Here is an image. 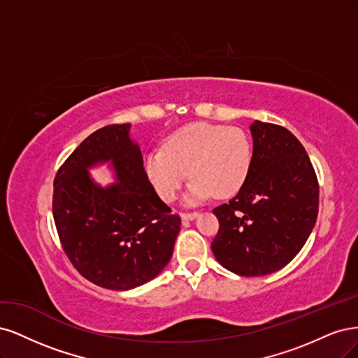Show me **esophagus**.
<instances>
[{
  "label": "esophagus",
  "instance_id": "esophagus-1",
  "mask_svg": "<svg viewBox=\"0 0 358 358\" xmlns=\"http://www.w3.org/2000/svg\"><path fill=\"white\" fill-rule=\"evenodd\" d=\"M199 215V213L198 211H192V213H182L181 214V218L182 220H194L196 217Z\"/></svg>",
  "mask_w": 358,
  "mask_h": 358
}]
</instances>
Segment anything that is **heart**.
<instances>
[{
  "label": "heart",
  "instance_id": "heart-1",
  "mask_svg": "<svg viewBox=\"0 0 358 358\" xmlns=\"http://www.w3.org/2000/svg\"><path fill=\"white\" fill-rule=\"evenodd\" d=\"M252 165L247 134L234 126L192 123L172 132L164 148L144 157V169L159 198L171 202L187 174L192 178L186 201L194 203L210 196L226 199L244 186Z\"/></svg>",
  "mask_w": 358,
  "mask_h": 358
}]
</instances>
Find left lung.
<instances>
[{"instance_id":"obj_1","label":"left lung","mask_w":358,"mask_h":358,"mask_svg":"<svg viewBox=\"0 0 358 358\" xmlns=\"http://www.w3.org/2000/svg\"><path fill=\"white\" fill-rule=\"evenodd\" d=\"M252 165L234 199L213 210L217 262L241 276L280 271L302 250L317 222L320 187L301 141L280 124L256 120Z\"/></svg>"}]
</instances>
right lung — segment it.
<instances>
[{
	"label": "right lung",
	"mask_w": 358,
	"mask_h": 358,
	"mask_svg": "<svg viewBox=\"0 0 358 358\" xmlns=\"http://www.w3.org/2000/svg\"><path fill=\"white\" fill-rule=\"evenodd\" d=\"M129 123L90 134L57 169L52 210L62 250L86 280L131 290L153 280L174 251L181 218L160 201L129 138ZM111 159L118 182L106 189L87 168Z\"/></svg>",
	"instance_id": "right-lung-1"
}]
</instances>
